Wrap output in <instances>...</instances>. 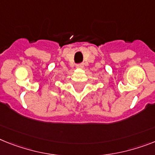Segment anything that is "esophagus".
Returning <instances> with one entry per match:
<instances>
[{
	"mask_svg": "<svg viewBox=\"0 0 155 155\" xmlns=\"http://www.w3.org/2000/svg\"><path fill=\"white\" fill-rule=\"evenodd\" d=\"M76 67L80 68H81L84 67V64H77V65H76Z\"/></svg>",
	"mask_w": 155,
	"mask_h": 155,
	"instance_id": "obj_1",
	"label": "esophagus"
}]
</instances>
